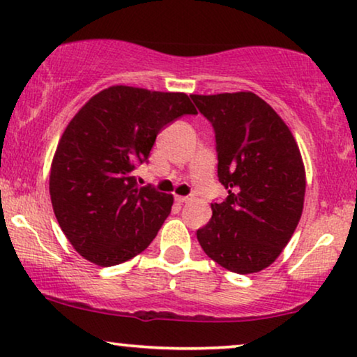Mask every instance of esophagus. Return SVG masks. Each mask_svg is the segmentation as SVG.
<instances>
[{
  "label": "esophagus",
  "mask_w": 357,
  "mask_h": 357,
  "mask_svg": "<svg viewBox=\"0 0 357 357\" xmlns=\"http://www.w3.org/2000/svg\"><path fill=\"white\" fill-rule=\"evenodd\" d=\"M175 202L178 204H183L185 202H188V197H180V195H175Z\"/></svg>",
  "instance_id": "34e87169"
}]
</instances>
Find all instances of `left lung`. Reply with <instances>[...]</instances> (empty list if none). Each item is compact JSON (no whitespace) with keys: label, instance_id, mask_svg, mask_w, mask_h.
I'll use <instances>...</instances> for the list:
<instances>
[{"label":"left lung","instance_id":"8db88e82","mask_svg":"<svg viewBox=\"0 0 357 357\" xmlns=\"http://www.w3.org/2000/svg\"><path fill=\"white\" fill-rule=\"evenodd\" d=\"M213 125L218 178L227 198L197 231L204 253L238 275L261 271L280 257L299 224L305 172L294 136L253 92L190 96Z\"/></svg>","mask_w":357,"mask_h":357}]
</instances>
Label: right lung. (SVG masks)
<instances>
[{
	"label": "right lung",
	"instance_id": "right-lung-1",
	"mask_svg": "<svg viewBox=\"0 0 357 357\" xmlns=\"http://www.w3.org/2000/svg\"><path fill=\"white\" fill-rule=\"evenodd\" d=\"M197 115L187 94L112 86L66 126L50 170V197L61 231L99 266L120 265L148 248L170 214L172 195L138 187L160 130Z\"/></svg>",
	"mask_w": 357,
	"mask_h": 357
}]
</instances>
